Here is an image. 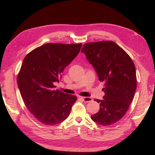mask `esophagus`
Wrapping results in <instances>:
<instances>
[{"mask_svg": "<svg viewBox=\"0 0 155 155\" xmlns=\"http://www.w3.org/2000/svg\"><path fill=\"white\" fill-rule=\"evenodd\" d=\"M81 99L85 102H89L92 101V97H81Z\"/></svg>", "mask_w": 155, "mask_h": 155, "instance_id": "1", "label": "esophagus"}]
</instances>
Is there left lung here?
<instances>
[{"instance_id":"8db88e82","label":"left lung","mask_w":155,"mask_h":155,"mask_svg":"<svg viewBox=\"0 0 155 155\" xmlns=\"http://www.w3.org/2000/svg\"><path fill=\"white\" fill-rule=\"evenodd\" d=\"M82 53L105 82L104 100H94L100 109L91 116L97 124L108 126L116 123L127 111L137 89L134 64L130 56L113 41L88 43Z\"/></svg>"}]
</instances>
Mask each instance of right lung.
I'll return each mask as SVG.
<instances>
[{
    "mask_svg": "<svg viewBox=\"0 0 155 155\" xmlns=\"http://www.w3.org/2000/svg\"><path fill=\"white\" fill-rule=\"evenodd\" d=\"M82 44L46 43L25 58L17 81L22 100L35 118L44 125L66 120L77 100L74 95L55 91L61 74L81 50Z\"/></svg>",
    "mask_w": 155,
    "mask_h": 155,
    "instance_id": "obj_1",
    "label": "right lung"
}]
</instances>
